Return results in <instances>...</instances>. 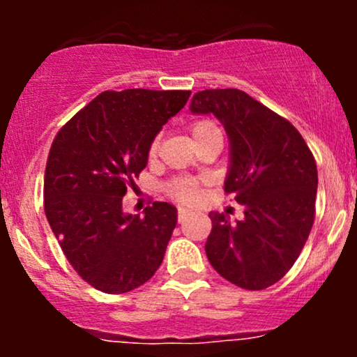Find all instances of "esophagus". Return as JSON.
<instances>
[{"instance_id":"34e87169","label":"esophagus","mask_w":357,"mask_h":357,"mask_svg":"<svg viewBox=\"0 0 357 357\" xmlns=\"http://www.w3.org/2000/svg\"><path fill=\"white\" fill-rule=\"evenodd\" d=\"M188 215H190V211L184 210V208H179V210H178V221H179V223H181V221L186 220V216H188Z\"/></svg>"}]
</instances>
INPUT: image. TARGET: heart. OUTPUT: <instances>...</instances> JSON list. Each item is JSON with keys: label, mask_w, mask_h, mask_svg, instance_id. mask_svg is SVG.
Instances as JSON below:
<instances>
[{"label": "heart", "mask_w": 357, "mask_h": 357, "mask_svg": "<svg viewBox=\"0 0 357 357\" xmlns=\"http://www.w3.org/2000/svg\"><path fill=\"white\" fill-rule=\"evenodd\" d=\"M190 132L192 142H198L202 141V139L210 136V134L220 132V127L213 121H210V119H198V121H195L190 126ZM155 151H158V144L153 142L149 147L151 158L155 154ZM167 191H169V195L178 199V202L192 203L199 198V183L192 178H178L169 183Z\"/></svg>", "instance_id": "1"}]
</instances>
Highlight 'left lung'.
<instances>
[{"mask_svg": "<svg viewBox=\"0 0 357 357\" xmlns=\"http://www.w3.org/2000/svg\"><path fill=\"white\" fill-rule=\"evenodd\" d=\"M192 114H213L230 141L225 191L245 206L230 221L210 213L206 257L213 268L247 290L273 285L301 255L315 216L317 166L301 132L238 89L202 90Z\"/></svg>", "mask_w": 357, "mask_h": 357, "instance_id": "8db88e82", "label": "left lung"}]
</instances>
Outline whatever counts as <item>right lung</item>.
<instances>
[{"instance_id": "right-lung-1", "label": "right lung", "mask_w": 357, "mask_h": 357, "mask_svg": "<svg viewBox=\"0 0 357 357\" xmlns=\"http://www.w3.org/2000/svg\"><path fill=\"white\" fill-rule=\"evenodd\" d=\"M190 96V90H107L53 141L45 215L67 260L97 290L129 292L162 264L178 223L176 208L154 202L144 216L129 215L122 198L147 166L154 137Z\"/></svg>"}]
</instances>
